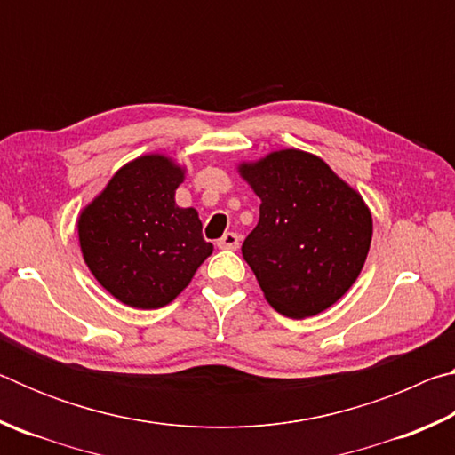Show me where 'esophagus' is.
<instances>
[{"label": "esophagus", "mask_w": 455, "mask_h": 455, "mask_svg": "<svg viewBox=\"0 0 455 455\" xmlns=\"http://www.w3.org/2000/svg\"><path fill=\"white\" fill-rule=\"evenodd\" d=\"M238 244H241V236H238L236 233H227L217 243L219 249H225V251H236Z\"/></svg>", "instance_id": "esophagus-1"}]
</instances>
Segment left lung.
<instances>
[{
    "label": "left lung",
    "mask_w": 455,
    "mask_h": 455,
    "mask_svg": "<svg viewBox=\"0 0 455 455\" xmlns=\"http://www.w3.org/2000/svg\"><path fill=\"white\" fill-rule=\"evenodd\" d=\"M260 198L243 257L284 317L335 305L357 281L373 236L363 196L311 152L283 148L236 166Z\"/></svg>",
    "instance_id": "8db88e82"
}]
</instances>
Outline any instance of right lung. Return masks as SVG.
Listing matches in <instances>:
<instances>
[{
    "mask_svg": "<svg viewBox=\"0 0 455 455\" xmlns=\"http://www.w3.org/2000/svg\"><path fill=\"white\" fill-rule=\"evenodd\" d=\"M184 172L166 154H144L80 211L84 263L114 299L134 309L172 303L212 255L196 209H180L174 200Z\"/></svg>",
    "mask_w": 455,
    "mask_h": 455,
    "instance_id": "right-lung-1",
    "label": "right lung"
}]
</instances>
